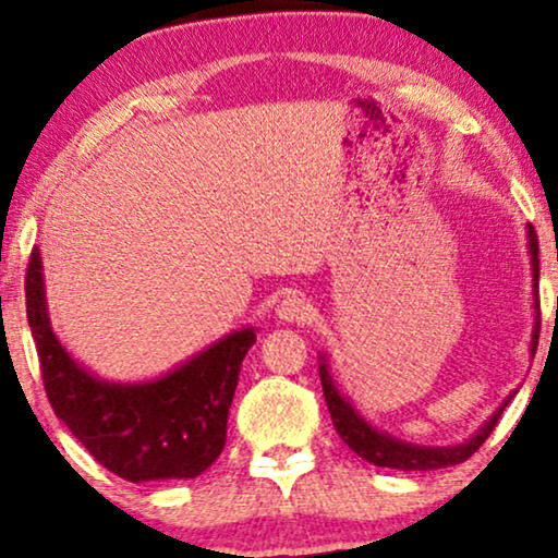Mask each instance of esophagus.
<instances>
[{
	"label": "esophagus",
	"mask_w": 558,
	"mask_h": 558,
	"mask_svg": "<svg viewBox=\"0 0 558 558\" xmlns=\"http://www.w3.org/2000/svg\"><path fill=\"white\" fill-rule=\"evenodd\" d=\"M312 304L300 294H289L277 304V315L281 323H304L310 317Z\"/></svg>",
	"instance_id": "obj_1"
}]
</instances>
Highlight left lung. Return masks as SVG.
Here are the masks:
<instances>
[{
  "label": "left lung",
  "mask_w": 558,
  "mask_h": 558,
  "mask_svg": "<svg viewBox=\"0 0 558 558\" xmlns=\"http://www.w3.org/2000/svg\"><path fill=\"white\" fill-rule=\"evenodd\" d=\"M525 239H529V256H531V274H533V310H536V323H533L531 332V355H536L538 345V239L533 226L525 228ZM319 380H323L325 391V403L330 409L332 424L338 429L340 439L353 449L357 457H363L365 462L376 464V468H391V470H441L452 468V464H460L472 457L480 449V445L490 437V432L498 424V418L513 396L518 393L510 391L506 401L500 403L498 409L493 411V416L480 426V429L472 434L470 439L460 441V445L449 447H426V445H411V441L396 439L388 432H380L378 426H373L368 418H365L361 411L355 409V403L348 399L345 393L340 391L338 380H335L330 363H327V355L319 353Z\"/></svg>",
  "instance_id": "8db88e82"
}]
</instances>
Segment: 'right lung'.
I'll list each match as a JSON object with an SVG mask.
<instances>
[{
	"mask_svg": "<svg viewBox=\"0 0 558 558\" xmlns=\"http://www.w3.org/2000/svg\"><path fill=\"white\" fill-rule=\"evenodd\" d=\"M25 296L50 407L106 470L129 483L190 480L218 460L256 327L223 335L162 376L117 384L90 373L58 340L45 300L40 248L29 256Z\"/></svg>",
	"mask_w": 558,
	"mask_h": 558,
	"instance_id": "right-lung-1",
	"label": "right lung"
}]
</instances>
